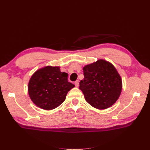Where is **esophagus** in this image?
<instances>
[{"instance_id": "esophagus-1", "label": "esophagus", "mask_w": 150, "mask_h": 150, "mask_svg": "<svg viewBox=\"0 0 150 150\" xmlns=\"http://www.w3.org/2000/svg\"><path fill=\"white\" fill-rule=\"evenodd\" d=\"M74 84H75V86H76V87H78L79 85V80L76 81L75 82H74Z\"/></svg>"}]
</instances>
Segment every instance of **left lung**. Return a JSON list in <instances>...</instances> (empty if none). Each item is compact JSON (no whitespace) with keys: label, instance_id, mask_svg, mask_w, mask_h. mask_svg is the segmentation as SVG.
<instances>
[{"label":"left lung","instance_id":"1","mask_svg":"<svg viewBox=\"0 0 150 150\" xmlns=\"http://www.w3.org/2000/svg\"><path fill=\"white\" fill-rule=\"evenodd\" d=\"M84 79L79 89L90 105L98 110L111 106L119 98L122 89L121 76L115 66L99 59L83 67Z\"/></svg>","mask_w":150,"mask_h":150}]
</instances>
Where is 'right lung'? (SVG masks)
Here are the masks:
<instances>
[{
    "label": "right lung",
    "instance_id": "1",
    "mask_svg": "<svg viewBox=\"0 0 150 150\" xmlns=\"http://www.w3.org/2000/svg\"><path fill=\"white\" fill-rule=\"evenodd\" d=\"M68 74L59 67L46 66L32 76L28 84L31 100L40 108L51 110L64 101L66 95L74 85L68 82Z\"/></svg>",
    "mask_w": 150,
    "mask_h": 150
}]
</instances>
